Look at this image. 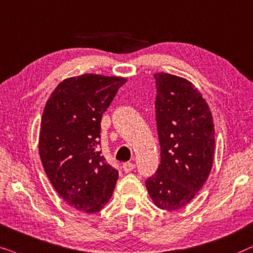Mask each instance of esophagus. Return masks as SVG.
<instances>
[{
  "instance_id": "1",
  "label": "esophagus",
  "mask_w": 253,
  "mask_h": 253,
  "mask_svg": "<svg viewBox=\"0 0 253 253\" xmlns=\"http://www.w3.org/2000/svg\"><path fill=\"white\" fill-rule=\"evenodd\" d=\"M135 169V164L134 163H130V162H126V163L123 164V170L125 172H130V171H133Z\"/></svg>"
}]
</instances>
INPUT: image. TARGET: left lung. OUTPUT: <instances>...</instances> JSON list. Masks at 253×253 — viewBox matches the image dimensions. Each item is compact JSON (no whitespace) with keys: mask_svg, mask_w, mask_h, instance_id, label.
Instances as JSON below:
<instances>
[{"mask_svg":"<svg viewBox=\"0 0 253 253\" xmlns=\"http://www.w3.org/2000/svg\"><path fill=\"white\" fill-rule=\"evenodd\" d=\"M157 133L161 163L146 180L158 208L186 206L206 183L213 167V117L193 84L168 73L155 74Z\"/></svg>","mask_w":253,"mask_h":253,"instance_id":"1","label":"left lung"}]
</instances>
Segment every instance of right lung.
Instances as JSON below:
<instances>
[{
	"mask_svg": "<svg viewBox=\"0 0 253 253\" xmlns=\"http://www.w3.org/2000/svg\"><path fill=\"white\" fill-rule=\"evenodd\" d=\"M126 80L84 74L65 80L47 100L39 134L40 160L58 194L76 210L96 213L109 203L118 171L100 144V121Z\"/></svg>",
	"mask_w": 253,
	"mask_h": 253,
	"instance_id": "obj_1",
	"label": "right lung"
}]
</instances>
